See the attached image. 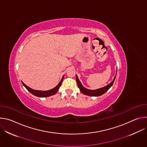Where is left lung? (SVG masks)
<instances>
[{"label":"left lung","mask_w":147,"mask_h":147,"mask_svg":"<svg viewBox=\"0 0 147 147\" xmlns=\"http://www.w3.org/2000/svg\"><path fill=\"white\" fill-rule=\"evenodd\" d=\"M115 78H116V76L114 77L113 80L109 84H108L106 87H104L103 88H99V89H98V90H90L86 89V88H84L82 86V85L81 84V83L80 82V80H78V78L77 76L76 75V81H77V85H78V88H80V91L82 94H85V95H89V96H100V95H102V94L105 93L112 86L113 84L115 81Z\"/></svg>","instance_id":"1"}]
</instances>
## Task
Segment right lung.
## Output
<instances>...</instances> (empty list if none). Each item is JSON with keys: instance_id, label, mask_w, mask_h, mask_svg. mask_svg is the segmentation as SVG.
<instances>
[{"instance_id": "1", "label": "right lung", "mask_w": 147, "mask_h": 147, "mask_svg": "<svg viewBox=\"0 0 147 147\" xmlns=\"http://www.w3.org/2000/svg\"><path fill=\"white\" fill-rule=\"evenodd\" d=\"M63 78H64V76H63L60 82L59 83V84L55 87L54 88L52 89V90H48V91H38V90H34L30 87H28V86H27L24 83H23V86L27 88V90L30 92L32 94H33L35 96H38V97H48V96H51V95H55V94H56L59 90V88H60L61 84V82L63 81Z\"/></svg>"}]
</instances>
